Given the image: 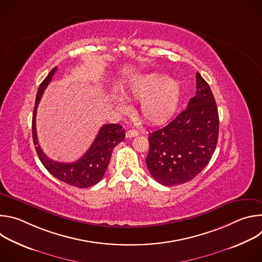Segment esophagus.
Wrapping results in <instances>:
<instances>
[{
  "label": "esophagus",
  "instance_id": "34e87169",
  "mask_svg": "<svg viewBox=\"0 0 262 262\" xmlns=\"http://www.w3.org/2000/svg\"><path fill=\"white\" fill-rule=\"evenodd\" d=\"M139 135V132L138 130H135V129H129L126 132V138H134V137H137Z\"/></svg>",
  "mask_w": 262,
  "mask_h": 262
}]
</instances>
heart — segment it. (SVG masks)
<instances>
[{"label": "heart", "mask_w": 262, "mask_h": 262, "mask_svg": "<svg viewBox=\"0 0 262 262\" xmlns=\"http://www.w3.org/2000/svg\"><path fill=\"white\" fill-rule=\"evenodd\" d=\"M133 99L142 100L140 114L150 124H163L170 120L180 103L181 86L173 79H167L162 73H149L136 79L124 92ZM117 104L121 110L125 108L122 100Z\"/></svg>", "instance_id": "1"}]
</instances>
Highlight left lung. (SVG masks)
Instances as JSON below:
<instances>
[{"label": "left lung", "instance_id": "1", "mask_svg": "<svg viewBox=\"0 0 262 262\" xmlns=\"http://www.w3.org/2000/svg\"><path fill=\"white\" fill-rule=\"evenodd\" d=\"M196 95L165 127L150 134L146 165L161 184L195 178L209 163L217 143L219 113L209 85L197 72Z\"/></svg>", "mask_w": 262, "mask_h": 262}]
</instances>
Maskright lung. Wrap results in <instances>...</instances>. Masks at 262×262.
<instances>
[{"mask_svg": "<svg viewBox=\"0 0 262 262\" xmlns=\"http://www.w3.org/2000/svg\"><path fill=\"white\" fill-rule=\"evenodd\" d=\"M56 70L57 67L50 71L48 77L40 84L36 95L32 118L33 142L40 162L53 176L76 188H89L96 184L103 177L110 163L112 151L115 146L124 140L125 130L119 124H104L100 127L87 152L77 162L59 163L49 159L38 145L36 133V112L43 91L52 81Z\"/></svg>", "mask_w": 262, "mask_h": 262, "instance_id": "add662e5", "label": "right lung"}]
</instances>
